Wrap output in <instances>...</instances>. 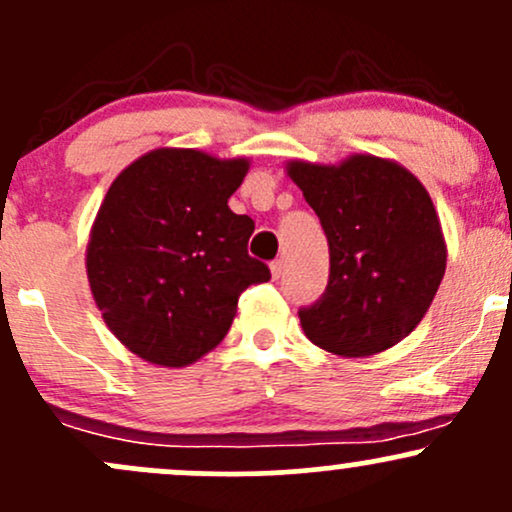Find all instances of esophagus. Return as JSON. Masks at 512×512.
<instances>
[{"label":"esophagus","mask_w":512,"mask_h":512,"mask_svg":"<svg viewBox=\"0 0 512 512\" xmlns=\"http://www.w3.org/2000/svg\"><path fill=\"white\" fill-rule=\"evenodd\" d=\"M270 270H272V277L274 279H279L284 274V260H274L272 265H270Z\"/></svg>","instance_id":"34e87169"}]
</instances>
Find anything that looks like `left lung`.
Returning <instances> with one entry per match:
<instances>
[{"label": "left lung", "mask_w": 512, "mask_h": 512, "mask_svg": "<svg viewBox=\"0 0 512 512\" xmlns=\"http://www.w3.org/2000/svg\"><path fill=\"white\" fill-rule=\"evenodd\" d=\"M287 176L319 215L331 260L324 297L299 311L306 338L368 358L410 336L446 270V240L422 181L375 154L338 164L292 159Z\"/></svg>", "instance_id": "left-lung-1"}]
</instances>
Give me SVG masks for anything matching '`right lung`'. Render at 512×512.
<instances>
[{
	"mask_svg": "<svg viewBox=\"0 0 512 512\" xmlns=\"http://www.w3.org/2000/svg\"><path fill=\"white\" fill-rule=\"evenodd\" d=\"M250 159L161 147L107 188L85 270L102 321L147 363L186 368L230 331L238 297L270 279L247 255L255 223L228 208Z\"/></svg>",
	"mask_w": 512,
	"mask_h": 512,
	"instance_id": "1",
	"label": "right lung"
}]
</instances>
